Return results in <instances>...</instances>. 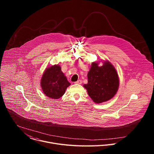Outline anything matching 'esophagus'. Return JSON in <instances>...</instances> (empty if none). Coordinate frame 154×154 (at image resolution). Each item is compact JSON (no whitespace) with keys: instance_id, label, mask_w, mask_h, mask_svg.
<instances>
[{"instance_id":"obj_1","label":"esophagus","mask_w":154,"mask_h":154,"mask_svg":"<svg viewBox=\"0 0 154 154\" xmlns=\"http://www.w3.org/2000/svg\"><path fill=\"white\" fill-rule=\"evenodd\" d=\"M82 80H77V82H75L74 83H75V84H79V85H80V84H82Z\"/></svg>"}]
</instances>
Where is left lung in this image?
I'll list each match as a JSON object with an SVG mask.
<instances>
[{
	"label": "left lung",
	"mask_w": 154,
	"mask_h": 154,
	"mask_svg": "<svg viewBox=\"0 0 154 154\" xmlns=\"http://www.w3.org/2000/svg\"><path fill=\"white\" fill-rule=\"evenodd\" d=\"M99 62H93L88 73V83L83 85L92 100L100 103L111 99L116 94L119 80L112 63L105 61L99 66Z\"/></svg>",
	"instance_id": "obj_1"
}]
</instances>
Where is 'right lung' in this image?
<instances>
[{"mask_svg": "<svg viewBox=\"0 0 154 154\" xmlns=\"http://www.w3.org/2000/svg\"><path fill=\"white\" fill-rule=\"evenodd\" d=\"M71 85L61 70V66L55 64L46 68L41 80V86L43 93L48 97L57 99L65 93Z\"/></svg>", "mask_w": 154, "mask_h": 154, "instance_id": "obj_1", "label": "right lung"}]
</instances>
